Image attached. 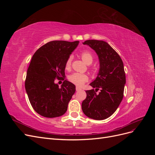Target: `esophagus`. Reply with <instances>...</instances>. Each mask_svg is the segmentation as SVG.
<instances>
[{
	"mask_svg": "<svg viewBox=\"0 0 155 155\" xmlns=\"http://www.w3.org/2000/svg\"><path fill=\"white\" fill-rule=\"evenodd\" d=\"M76 91H79L81 90V88H80L79 87H76Z\"/></svg>",
	"mask_w": 155,
	"mask_h": 155,
	"instance_id": "1",
	"label": "esophagus"
}]
</instances>
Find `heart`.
Wrapping results in <instances>:
<instances>
[{
    "instance_id": "obj_1",
    "label": "heart",
    "mask_w": 155,
    "mask_h": 155,
    "mask_svg": "<svg viewBox=\"0 0 155 155\" xmlns=\"http://www.w3.org/2000/svg\"><path fill=\"white\" fill-rule=\"evenodd\" d=\"M81 58L82 60L87 64H90L93 61V56L92 55L88 52L87 51H83L81 54ZM71 62H72V58L70 57L67 59L65 63V68L68 70L71 66ZM69 81L75 84L78 86H82L84 83H85L88 80V76L86 74H81L78 72H74L72 74H70L68 76Z\"/></svg>"
}]
</instances>
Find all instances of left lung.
<instances>
[{
    "label": "left lung",
    "mask_w": 155,
    "mask_h": 155,
    "mask_svg": "<svg viewBox=\"0 0 155 155\" xmlns=\"http://www.w3.org/2000/svg\"><path fill=\"white\" fill-rule=\"evenodd\" d=\"M96 51L100 61L96 78L90 85L94 89L86 91L82 110L88 118L102 120L110 117L118 109L124 97L126 83L122 60L107 42L87 40L83 43ZM100 89L101 92H96Z\"/></svg>",
    "instance_id": "1"
}]
</instances>
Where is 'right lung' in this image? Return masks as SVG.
<instances>
[{"mask_svg":"<svg viewBox=\"0 0 155 155\" xmlns=\"http://www.w3.org/2000/svg\"><path fill=\"white\" fill-rule=\"evenodd\" d=\"M78 44V41H50L33 55L26 74L25 88L33 109L39 114L55 118L67 110L76 86L64 80L59 87L55 80L64 78L65 63Z\"/></svg>","mask_w":155,"mask_h":155,"instance_id":"obj_1","label":"right lung"}]
</instances>
